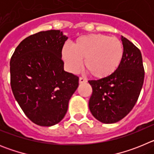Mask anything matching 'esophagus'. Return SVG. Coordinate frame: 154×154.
I'll list each match as a JSON object with an SVG mask.
<instances>
[{
	"mask_svg": "<svg viewBox=\"0 0 154 154\" xmlns=\"http://www.w3.org/2000/svg\"><path fill=\"white\" fill-rule=\"evenodd\" d=\"M79 82L80 84L85 83V82H87V80L85 79H83V78H82V77H80L79 79Z\"/></svg>",
	"mask_w": 154,
	"mask_h": 154,
	"instance_id": "obj_1",
	"label": "esophagus"
}]
</instances>
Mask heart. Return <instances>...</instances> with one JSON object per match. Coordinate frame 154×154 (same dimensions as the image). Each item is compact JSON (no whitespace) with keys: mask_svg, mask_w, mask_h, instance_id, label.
Instances as JSON below:
<instances>
[{"mask_svg":"<svg viewBox=\"0 0 154 154\" xmlns=\"http://www.w3.org/2000/svg\"><path fill=\"white\" fill-rule=\"evenodd\" d=\"M124 55L123 43L116 37L102 34L81 36L72 43L62 47V58L66 68L77 72L84 60V68L95 79L112 75L119 69Z\"/></svg>","mask_w":154,"mask_h":154,"instance_id":"heart-1","label":"heart"}]
</instances>
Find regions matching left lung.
Masks as SVG:
<instances>
[{
    "instance_id": "8db88e82",
    "label": "left lung",
    "mask_w": 154,
    "mask_h": 154,
    "mask_svg": "<svg viewBox=\"0 0 154 154\" xmlns=\"http://www.w3.org/2000/svg\"><path fill=\"white\" fill-rule=\"evenodd\" d=\"M121 41L124 55L119 69L107 78L89 81L92 88L89 109L103 123H115L123 119L135 106L143 84L140 51L123 36Z\"/></svg>"
}]
</instances>
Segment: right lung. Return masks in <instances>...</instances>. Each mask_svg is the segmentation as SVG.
Wrapping results in <instances>:
<instances>
[{"instance_id":"add662e5","label":"right lung","mask_w":154,"mask_h":154,"mask_svg":"<svg viewBox=\"0 0 154 154\" xmlns=\"http://www.w3.org/2000/svg\"><path fill=\"white\" fill-rule=\"evenodd\" d=\"M67 39L59 30L40 31L24 39L11 58L14 96L38 126L59 123L79 86L78 76L64 70L62 49Z\"/></svg>"}]
</instances>
